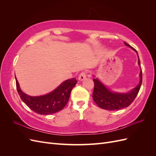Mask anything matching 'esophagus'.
I'll return each mask as SVG.
<instances>
[{
  "label": "esophagus",
  "instance_id": "obj_1",
  "mask_svg": "<svg viewBox=\"0 0 156 156\" xmlns=\"http://www.w3.org/2000/svg\"><path fill=\"white\" fill-rule=\"evenodd\" d=\"M87 77V72H82L79 75V79L80 81H83Z\"/></svg>",
  "mask_w": 156,
  "mask_h": 156
}]
</instances>
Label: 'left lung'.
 Segmentation results:
<instances>
[{
	"mask_svg": "<svg viewBox=\"0 0 156 156\" xmlns=\"http://www.w3.org/2000/svg\"><path fill=\"white\" fill-rule=\"evenodd\" d=\"M125 44L135 51L137 53V51L133 48L126 43H125ZM138 58L139 64L140 66L139 55ZM93 81L94 83V88L92 97L97 105L99 107L108 111H118L129 106L134 101L136 96H137L143 81L142 69H140V72L139 84L128 93L121 94L112 92L103 85L98 79H94Z\"/></svg>",
	"mask_w": 156,
	"mask_h": 156,
	"instance_id": "8db88e82",
	"label": "left lung"
}]
</instances>
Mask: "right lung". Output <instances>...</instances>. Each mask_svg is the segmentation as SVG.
Instances as JSON below:
<instances>
[{"label": "right lung", "mask_w": 156, "mask_h": 156, "mask_svg": "<svg viewBox=\"0 0 156 156\" xmlns=\"http://www.w3.org/2000/svg\"><path fill=\"white\" fill-rule=\"evenodd\" d=\"M17 92L22 101L31 110L40 115H48L57 112L67 104L71 91L77 81L75 78L63 82L55 90L41 96H30L21 91L16 77Z\"/></svg>", "instance_id": "add662e5"}]
</instances>
